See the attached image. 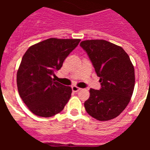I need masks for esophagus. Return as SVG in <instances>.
<instances>
[{
	"instance_id": "1",
	"label": "esophagus",
	"mask_w": 150,
	"mask_h": 150,
	"mask_svg": "<svg viewBox=\"0 0 150 150\" xmlns=\"http://www.w3.org/2000/svg\"><path fill=\"white\" fill-rule=\"evenodd\" d=\"M71 89H72V91L74 92V93H77V92H79L80 90V88H79V87L75 86H74L71 87Z\"/></svg>"
}]
</instances>
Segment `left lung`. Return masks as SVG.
<instances>
[{
    "label": "left lung",
    "instance_id": "left-lung-1",
    "mask_svg": "<svg viewBox=\"0 0 150 150\" xmlns=\"http://www.w3.org/2000/svg\"><path fill=\"white\" fill-rule=\"evenodd\" d=\"M96 75L100 90L90 89L84 103L88 114L98 121H109L118 116L130 102L135 87V69L124 49L103 40L82 41Z\"/></svg>",
    "mask_w": 150,
    "mask_h": 150
}]
</instances>
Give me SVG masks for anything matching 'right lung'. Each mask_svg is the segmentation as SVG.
Returning <instances> with one entry per match:
<instances>
[{
  "instance_id": "add662e5",
  "label": "right lung",
  "mask_w": 150,
  "mask_h": 150,
  "mask_svg": "<svg viewBox=\"0 0 150 150\" xmlns=\"http://www.w3.org/2000/svg\"><path fill=\"white\" fill-rule=\"evenodd\" d=\"M79 42V39L50 38L25 53L17 72V86L20 97L34 114L50 117L68 103L71 88L55 82L53 76Z\"/></svg>"
}]
</instances>
